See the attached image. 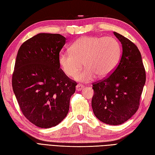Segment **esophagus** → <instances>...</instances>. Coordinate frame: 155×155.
I'll return each instance as SVG.
<instances>
[{"mask_svg":"<svg viewBox=\"0 0 155 155\" xmlns=\"http://www.w3.org/2000/svg\"><path fill=\"white\" fill-rule=\"evenodd\" d=\"M84 88V85H83V84H78L77 85V87H76V89H77V91H81V90H83V88Z\"/></svg>","mask_w":155,"mask_h":155,"instance_id":"1","label":"esophagus"}]
</instances>
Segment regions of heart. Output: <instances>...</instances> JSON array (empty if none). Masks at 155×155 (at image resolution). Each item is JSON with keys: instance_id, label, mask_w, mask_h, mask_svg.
<instances>
[{"instance_id": "heart-1", "label": "heart", "mask_w": 155, "mask_h": 155, "mask_svg": "<svg viewBox=\"0 0 155 155\" xmlns=\"http://www.w3.org/2000/svg\"><path fill=\"white\" fill-rule=\"evenodd\" d=\"M120 56L121 47L116 38L86 36L74 41L69 51H61L58 54V63L69 77H74L84 64L86 68L76 79L88 82L96 75L99 78L110 75L117 67Z\"/></svg>"}]
</instances>
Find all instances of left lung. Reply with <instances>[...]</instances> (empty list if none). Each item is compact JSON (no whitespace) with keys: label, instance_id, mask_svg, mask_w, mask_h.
<instances>
[{"label":"left lung","instance_id":"1","mask_svg":"<svg viewBox=\"0 0 155 155\" xmlns=\"http://www.w3.org/2000/svg\"><path fill=\"white\" fill-rule=\"evenodd\" d=\"M123 47L117 68L108 77L93 83L92 108L97 118L104 123H124L136 113L146 81L141 54L129 39L114 32Z\"/></svg>","mask_w":155,"mask_h":155}]
</instances>
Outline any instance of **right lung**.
<instances>
[{
    "instance_id": "obj_1",
    "label": "right lung",
    "mask_w": 155,
    "mask_h": 155,
    "mask_svg": "<svg viewBox=\"0 0 155 155\" xmlns=\"http://www.w3.org/2000/svg\"><path fill=\"white\" fill-rule=\"evenodd\" d=\"M66 40L59 34L40 33L18 49L12 89L23 115L38 127L48 128L60 123L68 114L75 92L77 83L58 63Z\"/></svg>"
}]
</instances>
